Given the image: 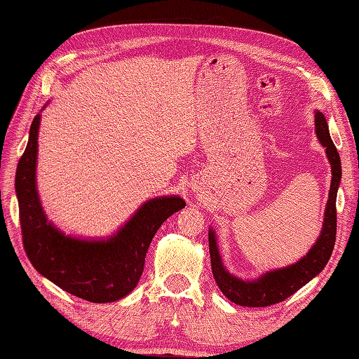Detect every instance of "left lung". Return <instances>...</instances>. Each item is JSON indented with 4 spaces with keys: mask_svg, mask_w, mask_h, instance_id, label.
I'll return each instance as SVG.
<instances>
[{
    "mask_svg": "<svg viewBox=\"0 0 359 359\" xmlns=\"http://www.w3.org/2000/svg\"><path fill=\"white\" fill-rule=\"evenodd\" d=\"M316 132L321 145L326 147L327 159L330 162V167H332V182H330L323 231H321L317 243L305 258H302L299 262L290 265L287 269L265 273L258 280L244 282L241 279H236L235 276L229 274L224 270L217 249L215 235L212 231H209V252L210 262H212L214 279L224 296L231 302L236 303V305L262 308L283 302L285 299L292 296L297 290H300L303 285H306L312 278H316L325 269L330 255H332L337 238L335 203L338 185L339 180H341V161H339L337 147L334 145L332 140H330L326 118L318 110L316 112Z\"/></svg>",
    "mask_w": 359,
    "mask_h": 359,
    "instance_id": "left-lung-1",
    "label": "left lung"
}]
</instances>
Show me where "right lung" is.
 <instances>
[{
  "mask_svg": "<svg viewBox=\"0 0 359 359\" xmlns=\"http://www.w3.org/2000/svg\"><path fill=\"white\" fill-rule=\"evenodd\" d=\"M39 119L41 115L33 119L29 144L18 162L15 179L27 258L42 276L72 296L92 303L123 299L141 278L154 233L187 203L176 196L147 201L121 231L106 241L63 235L47 222L36 191Z\"/></svg>",
  "mask_w": 359,
  "mask_h": 359,
  "instance_id": "right-lung-1",
  "label": "right lung"
}]
</instances>
